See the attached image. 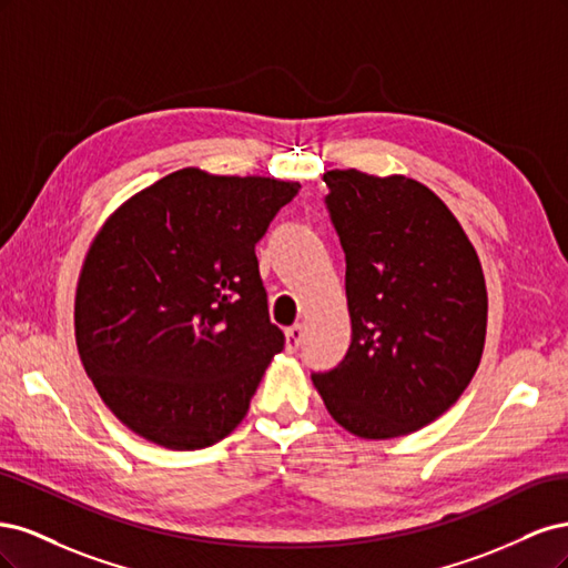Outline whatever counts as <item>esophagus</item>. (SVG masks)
<instances>
[{"instance_id":"esophagus-1","label":"esophagus","mask_w":568,"mask_h":568,"mask_svg":"<svg viewBox=\"0 0 568 568\" xmlns=\"http://www.w3.org/2000/svg\"><path fill=\"white\" fill-rule=\"evenodd\" d=\"M303 341V324H294L286 329V348L296 351Z\"/></svg>"}]
</instances>
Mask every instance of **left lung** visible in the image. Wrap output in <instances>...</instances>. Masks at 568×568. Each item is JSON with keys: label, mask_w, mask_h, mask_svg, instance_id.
Segmentation results:
<instances>
[{"label": "left lung", "mask_w": 568, "mask_h": 568, "mask_svg": "<svg viewBox=\"0 0 568 568\" xmlns=\"http://www.w3.org/2000/svg\"><path fill=\"white\" fill-rule=\"evenodd\" d=\"M346 251L351 348L313 384L332 419L365 440L419 432L469 386L486 346L476 248L432 189L405 175L326 170Z\"/></svg>", "instance_id": "left-lung-1"}]
</instances>
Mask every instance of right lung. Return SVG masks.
<instances>
[{"label":"right lung","mask_w":568,"mask_h":568,"mask_svg":"<svg viewBox=\"0 0 568 568\" xmlns=\"http://www.w3.org/2000/svg\"><path fill=\"white\" fill-rule=\"evenodd\" d=\"M298 182L182 168L104 220L75 288L80 363L132 434L168 450L230 436L284 334L255 244Z\"/></svg>","instance_id":"1"}]
</instances>
